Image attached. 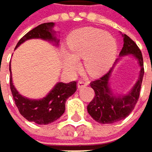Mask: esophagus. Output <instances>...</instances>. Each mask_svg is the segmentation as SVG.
<instances>
[{
    "instance_id": "obj_1",
    "label": "esophagus",
    "mask_w": 152,
    "mask_h": 152,
    "mask_svg": "<svg viewBox=\"0 0 152 152\" xmlns=\"http://www.w3.org/2000/svg\"><path fill=\"white\" fill-rule=\"evenodd\" d=\"M88 85V82L87 81H84V80H79L78 83H77V87L80 89L84 86H86Z\"/></svg>"
}]
</instances>
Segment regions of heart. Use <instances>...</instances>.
<instances>
[{"label": "heart", "instance_id": "1", "mask_svg": "<svg viewBox=\"0 0 152 152\" xmlns=\"http://www.w3.org/2000/svg\"><path fill=\"white\" fill-rule=\"evenodd\" d=\"M67 45L72 54H64L66 67L75 68L77 66L75 57H84L85 67L93 75H99L108 70L118 50L117 40L112 35L94 27L75 31L69 35Z\"/></svg>", "mask_w": 152, "mask_h": 152}]
</instances>
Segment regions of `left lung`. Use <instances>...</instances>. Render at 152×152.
Listing matches in <instances>:
<instances>
[{
  "label": "left lung",
  "instance_id": "8db88e82",
  "mask_svg": "<svg viewBox=\"0 0 152 152\" xmlns=\"http://www.w3.org/2000/svg\"><path fill=\"white\" fill-rule=\"evenodd\" d=\"M124 36V45L120 55L133 54L138 60L141 66L139 79L132 91L126 95H117L112 93L109 86V78L112 68L100 78L90 83L95 94L87 106L88 113L101 124H113L126 118L134 110L140 96L141 86L144 75L143 58L142 51L137 44L126 34Z\"/></svg>",
  "mask_w": 152,
  "mask_h": 152
}]
</instances>
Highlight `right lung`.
<instances>
[{"instance_id": "right-lung-1", "label": "right lung", "mask_w": 152, "mask_h": 152, "mask_svg": "<svg viewBox=\"0 0 152 152\" xmlns=\"http://www.w3.org/2000/svg\"><path fill=\"white\" fill-rule=\"evenodd\" d=\"M54 23H43L33 28L26 33L17 43L16 48L22 42L32 38H41L44 40H54L53 32L51 31ZM10 86L15 104L18 109L19 113L28 121L34 122L38 125H47L56 121L65 112V103L68 97L77 91V81L68 84L58 83L50 94L41 100H30L20 95L15 89L10 71Z\"/></svg>"}]
</instances>
